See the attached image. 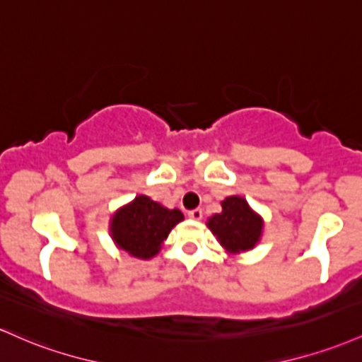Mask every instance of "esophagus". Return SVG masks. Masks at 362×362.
<instances>
[{
	"label": "esophagus",
	"mask_w": 362,
	"mask_h": 362,
	"mask_svg": "<svg viewBox=\"0 0 362 362\" xmlns=\"http://www.w3.org/2000/svg\"><path fill=\"white\" fill-rule=\"evenodd\" d=\"M189 218H192V220H201V218H202V209H201V208L190 209V211H189Z\"/></svg>",
	"instance_id": "esophagus-1"
}]
</instances>
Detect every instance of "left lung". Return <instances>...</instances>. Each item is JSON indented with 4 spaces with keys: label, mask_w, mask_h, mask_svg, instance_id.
<instances>
[{
    "label": "left lung",
    "mask_w": 362,
    "mask_h": 362,
    "mask_svg": "<svg viewBox=\"0 0 362 362\" xmlns=\"http://www.w3.org/2000/svg\"><path fill=\"white\" fill-rule=\"evenodd\" d=\"M206 225L230 254L251 251L263 235V218L240 196L221 201V213L213 214Z\"/></svg>",
    "instance_id": "obj_1"
}]
</instances>
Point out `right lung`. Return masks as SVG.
<instances>
[{"instance_id": "obj_1", "label": "right lung", "mask_w": 362, "mask_h": 362, "mask_svg": "<svg viewBox=\"0 0 362 362\" xmlns=\"http://www.w3.org/2000/svg\"><path fill=\"white\" fill-rule=\"evenodd\" d=\"M184 220L180 209H168L148 196H137L118 209L110 221V233L122 251L139 259H151L177 223Z\"/></svg>"}]
</instances>
